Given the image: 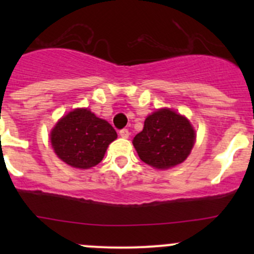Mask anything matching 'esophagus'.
Masks as SVG:
<instances>
[{"mask_svg":"<svg viewBox=\"0 0 254 254\" xmlns=\"http://www.w3.org/2000/svg\"><path fill=\"white\" fill-rule=\"evenodd\" d=\"M119 135L122 137H124V139H127V137H129V135H130V132H129V130H127V129H122L119 131Z\"/></svg>","mask_w":254,"mask_h":254,"instance_id":"34e87169","label":"esophagus"}]
</instances>
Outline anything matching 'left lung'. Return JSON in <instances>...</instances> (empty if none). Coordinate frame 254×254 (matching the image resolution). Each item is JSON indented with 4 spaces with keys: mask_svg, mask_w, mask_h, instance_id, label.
<instances>
[{
    "mask_svg": "<svg viewBox=\"0 0 254 254\" xmlns=\"http://www.w3.org/2000/svg\"><path fill=\"white\" fill-rule=\"evenodd\" d=\"M194 141L195 132L186 118L171 109H160L146 118L132 143L141 161L162 170L183 162Z\"/></svg>",
    "mask_w": 254,
    "mask_h": 254,
    "instance_id": "1",
    "label": "left lung"
}]
</instances>
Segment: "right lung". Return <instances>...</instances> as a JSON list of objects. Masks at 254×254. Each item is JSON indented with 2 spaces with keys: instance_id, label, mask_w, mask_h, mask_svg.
Instances as JSON below:
<instances>
[{
  "instance_id": "add662e5",
  "label": "right lung",
  "mask_w": 254,
  "mask_h": 254,
  "mask_svg": "<svg viewBox=\"0 0 254 254\" xmlns=\"http://www.w3.org/2000/svg\"><path fill=\"white\" fill-rule=\"evenodd\" d=\"M117 136L108 122L97 118L88 109H75L59 120L50 139L60 160L86 170L103 160L107 147Z\"/></svg>"
}]
</instances>
